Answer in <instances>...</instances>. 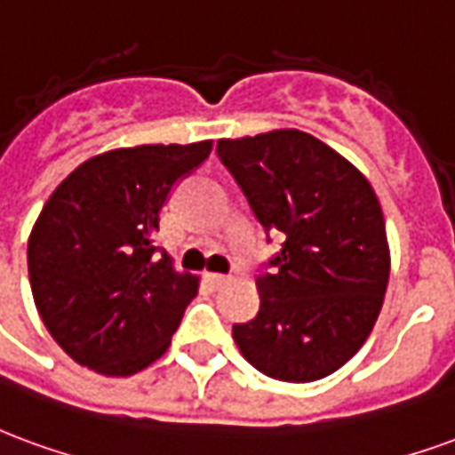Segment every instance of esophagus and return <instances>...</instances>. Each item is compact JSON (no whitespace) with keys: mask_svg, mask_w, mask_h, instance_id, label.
I'll return each mask as SVG.
<instances>
[{"mask_svg":"<svg viewBox=\"0 0 455 455\" xmlns=\"http://www.w3.org/2000/svg\"><path fill=\"white\" fill-rule=\"evenodd\" d=\"M208 281L213 283V286H225V283H230V276L228 274H208Z\"/></svg>","mask_w":455,"mask_h":455,"instance_id":"34e87169","label":"esophagus"}]
</instances>
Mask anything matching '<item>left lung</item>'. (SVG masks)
Returning a JSON list of instances; mask_svg holds the SVG:
<instances>
[{
  "instance_id": "left-lung-1",
  "label": "left lung",
  "mask_w": 455,
  "mask_h": 455,
  "mask_svg": "<svg viewBox=\"0 0 455 455\" xmlns=\"http://www.w3.org/2000/svg\"><path fill=\"white\" fill-rule=\"evenodd\" d=\"M267 235L283 244L257 276L259 313L232 327L264 376L310 383L361 349L383 307L390 251L376 191L351 162L303 131L218 140Z\"/></svg>"
}]
</instances>
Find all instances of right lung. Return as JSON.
Wrapping results in <instances>:
<instances>
[{"label":"right lung","mask_w":455,"mask_h":455,"mask_svg":"<svg viewBox=\"0 0 455 455\" xmlns=\"http://www.w3.org/2000/svg\"><path fill=\"white\" fill-rule=\"evenodd\" d=\"M213 142L138 145L79 164L28 237L36 307L68 356L101 376H132L167 351L198 278L157 244L172 188Z\"/></svg>","instance_id":"add662e5"}]
</instances>
